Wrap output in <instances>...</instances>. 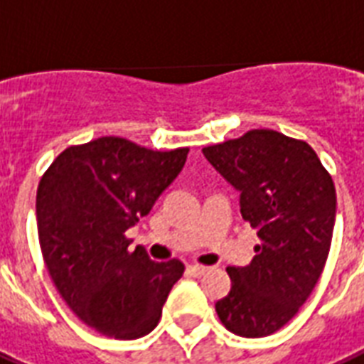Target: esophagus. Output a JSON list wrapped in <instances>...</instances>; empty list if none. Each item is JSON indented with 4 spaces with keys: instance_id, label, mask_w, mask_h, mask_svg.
Here are the masks:
<instances>
[{
    "instance_id": "obj_1",
    "label": "esophagus",
    "mask_w": 364,
    "mask_h": 364,
    "mask_svg": "<svg viewBox=\"0 0 364 364\" xmlns=\"http://www.w3.org/2000/svg\"><path fill=\"white\" fill-rule=\"evenodd\" d=\"M188 273H190L191 277H201V275H205L207 273V267L205 266H188Z\"/></svg>"
}]
</instances>
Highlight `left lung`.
I'll return each mask as SVG.
<instances>
[{
  "instance_id": "obj_1",
  "label": "left lung",
  "mask_w": 364,
  "mask_h": 364,
  "mask_svg": "<svg viewBox=\"0 0 364 364\" xmlns=\"http://www.w3.org/2000/svg\"><path fill=\"white\" fill-rule=\"evenodd\" d=\"M203 154L241 191V214L260 237L249 266L228 267L232 290L216 314L237 336H269L298 314L325 269L334 182L308 142L272 129H252Z\"/></svg>"
}]
</instances>
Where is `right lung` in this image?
<instances>
[{
  "mask_svg": "<svg viewBox=\"0 0 364 364\" xmlns=\"http://www.w3.org/2000/svg\"><path fill=\"white\" fill-rule=\"evenodd\" d=\"M188 151L102 136L66 148L39 180L36 213L47 272L70 309L104 336L134 340L154 331L184 273L176 258L154 262L142 247L129 250L125 232L178 176Z\"/></svg>",
  "mask_w": 364,
  "mask_h": 364,
  "instance_id": "right-lung-1",
  "label": "right lung"
}]
</instances>
